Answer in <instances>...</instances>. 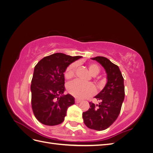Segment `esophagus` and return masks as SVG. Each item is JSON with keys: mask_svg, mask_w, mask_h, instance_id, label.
Instances as JSON below:
<instances>
[{"mask_svg": "<svg viewBox=\"0 0 153 153\" xmlns=\"http://www.w3.org/2000/svg\"><path fill=\"white\" fill-rule=\"evenodd\" d=\"M81 102V100H78V99H75V103H79Z\"/></svg>", "mask_w": 153, "mask_h": 153, "instance_id": "1", "label": "esophagus"}]
</instances>
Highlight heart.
I'll list each match as a JSON object with an SVG mask.
<instances>
[{
	"instance_id": "heart-1",
	"label": "heart",
	"mask_w": 153,
	"mask_h": 153,
	"mask_svg": "<svg viewBox=\"0 0 153 153\" xmlns=\"http://www.w3.org/2000/svg\"><path fill=\"white\" fill-rule=\"evenodd\" d=\"M76 69V63H72L68 66L64 72V76L66 79H71L75 76ZM88 69L92 76H96L100 71V67L94 63L89 64ZM67 90L69 94L80 99L90 97L96 92L93 85L89 83H83L79 80H75L69 83L67 85Z\"/></svg>"
}]
</instances>
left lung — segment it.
I'll return each instance as SVG.
<instances>
[{
    "mask_svg": "<svg viewBox=\"0 0 153 153\" xmlns=\"http://www.w3.org/2000/svg\"><path fill=\"white\" fill-rule=\"evenodd\" d=\"M91 59L101 64L107 75V82L103 89L94 98L98 104L89 103L90 108L83 112L86 126L94 130L102 131L110 126L118 117L124 99V78L119 67L104 57Z\"/></svg>",
    "mask_w": 153,
    "mask_h": 153,
    "instance_id": "8db88e82",
    "label": "left lung"
}]
</instances>
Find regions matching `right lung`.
<instances>
[{
    "label": "right lung",
    "instance_id": "add662e5",
    "mask_svg": "<svg viewBox=\"0 0 153 153\" xmlns=\"http://www.w3.org/2000/svg\"><path fill=\"white\" fill-rule=\"evenodd\" d=\"M81 57L56 53L43 58L36 65L30 85L31 104L41 123L47 126L62 123L68 108L75 103L71 94H63L64 73L69 64Z\"/></svg>",
    "mask_w": 153,
    "mask_h": 153
}]
</instances>
